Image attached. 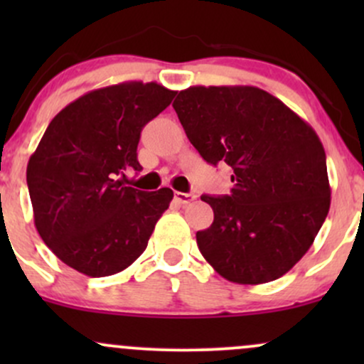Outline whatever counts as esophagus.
I'll use <instances>...</instances> for the list:
<instances>
[{"instance_id": "34e87169", "label": "esophagus", "mask_w": 364, "mask_h": 364, "mask_svg": "<svg viewBox=\"0 0 364 364\" xmlns=\"http://www.w3.org/2000/svg\"><path fill=\"white\" fill-rule=\"evenodd\" d=\"M174 200H176L178 203H188V202H191V200H195V195L193 193H181V191H176V193H174Z\"/></svg>"}]
</instances>
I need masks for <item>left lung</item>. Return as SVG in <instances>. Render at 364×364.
<instances>
[{"instance_id": "8db88e82", "label": "left lung", "mask_w": 364, "mask_h": 364, "mask_svg": "<svg viewBox=\"0 0 364 364\" xmlns=\"http://www.w3.org/2000/svg\"><path fill=\"white\" fill-rule=\"evenodd\" d=\"M208 164L231 166V193L202 195L214 223L196 232L224 279L265 284L303 258L330 208L323 145L310 124L258 87H190L173 102Z\"/></svg>"}]
</instances>
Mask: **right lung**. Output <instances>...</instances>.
<instances>
[{
    "mask_svg": "<svg viewBox=\"0 0 364 364\" xmlns=\"http://www.w3.org/2000/svg\"><path fill=\"white\" fill-rule=\"evenodd\" d=\"M174 95L156 82H124L82 95L49 123L28 159L27 185L37 232L63 263L106 277L145 252L173 190L147 193L118 178L141 169V128Z\"/></svg>",
    "mask_w": 364,
    "mask_h": 364,
    "instance_id": "obj_1",
    "label": "right lung"
}]
</instances>
